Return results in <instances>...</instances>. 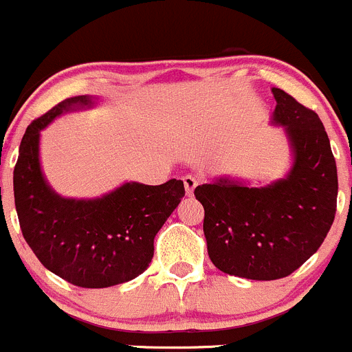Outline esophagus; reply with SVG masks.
Returning <instances> with one entry per match:
<instances>
[{"label": "esophagus", "mask_w": 352, "mask_h": 352, "mask_svg": "<svg viewBox=\"0 0 352 352\" xmlns=\"http://www.w3.org/2000/svg\"><path fill=\"white\" fill-rule=\"evenodd\" d=\"M183 183H184V188H186V193L193 195L195 188H197V184H198V177L193 175H186V176H183Z\"/></svg>", "instance_id": "34e87169"}]
</instances>
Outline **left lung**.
Wrapping results in <instances>:
<instances>
[{"mask_svg": "<svg viewBox=\"0 0 352 352\" xmlns=\"http://www.w3.org/2000/svg\"><path fill=\"white\" fill-rule=\"evenodd\" d=\"M272 94V124L284 128L291 148L287 175L265 186L224 176L195 188L212 263L252 280L283 279L315 255L336 217L339 190L318 114L284 90Z\"/></svg>", "mask_w": 352, "mask_h": 352, "instance_id": "left-lung-1", "label": "left lung"}]
</instances>
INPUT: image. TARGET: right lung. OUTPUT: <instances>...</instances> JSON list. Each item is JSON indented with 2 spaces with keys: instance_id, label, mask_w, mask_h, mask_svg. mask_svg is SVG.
Listing matches in <instances>:
<instances>
[{
  "instance_id": "add662e5",
  "label": "right lung",
  "mask_w": 352,
  "mask_h": 352,
  "mask_svg": "<svg viewBox=\"0 0 352 352\" xmlns=\"http://www.w3.org/2000/svg\"><path fill=\"white\" fill-rule=\"evenodd\" d=\"M97 99L69 97L27 126L13 171V193L27 245L53 274L80 287L128 283L147 270L154 238L184 197L181 179L128 181L96 198L56 193L41 168V131L61 114L90 109Z\"/></svg>"
}]
</instances>
